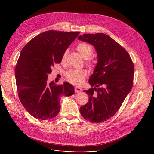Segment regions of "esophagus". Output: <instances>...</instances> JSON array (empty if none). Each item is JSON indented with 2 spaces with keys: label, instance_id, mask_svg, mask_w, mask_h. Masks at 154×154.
Instances as JSON below:
<instances>
[{
  "label": "esophagus",
  "instance_id": "1",
  "mask_svg": "<svg viewBox=\"0 0 154 154\" xmlns=\"http://www.w3.org/2000/svg\"><path fill=\"white\" fill-rule=\"evenodd\" d=\"M74 91H75L76 92H80L82 91V88L80 87H74Z\"/></svg>",
  "mask_w": 154,
  "mask_h": 154
}]
</instances>
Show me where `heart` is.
I'll list each match as a JSON object with an SVG mask.
<instances>
[{
	"label": "heart",
	"mask_w": 154,
	"mask_h": 154,
	"mask_svg": "<svg viewBox=\"0 0 154 154\" xmlns=\"http://www.w3.org/2000/svg\"><path fill=\"white\" fill-rule=\"evenodd\" d=\"M76 49L78 53L83 58H88L90 57L93 52V48L91 45L85 42L79 43L76 46ZM67 57V51H65L62 57V62H66ZM88 65L92 66V62L91 60H88ZM87 75V71L83 69H74L70 70L66 74L67 80L72 84L80 85L84 80Z\"/></svg>",
	"instance_id": "b5f03b06"
}]
</instances>
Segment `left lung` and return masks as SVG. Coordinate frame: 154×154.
I'll list each match as a JSON object with an SVG mask.
<instances>
[{
	"instance_id": "8db88e82",
	"label": "left lung",
	"mask_w": 154,
	"mask_h": 154,
	"mask_svg": "<svg viewBox=\"0 0 154 154\" xmlns=\"http://www.w3.org/2000/svg\"><path fill=\"white\" fill-rule=\"evenodd\" d=\"M78 38L92 44L97 54V65L88 80L94 87L84 91L89 101L80 112L89 122H104L117 112L131 91L134 63L127 51L108 35L83 34Z\"/></svg>"
}]
</instances>
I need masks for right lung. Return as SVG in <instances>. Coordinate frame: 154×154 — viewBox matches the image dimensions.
<instances>
[{
	"label": "right lung",
	"instance_id": "right-lung-1",
	"mask_svg": "<svg viewBox=\"0 0 154 154\" xmlns=\"http://www.w3.org/2000/svg\"><path fill=\"white\" fill-rule=\"evenodd\" d=\"M80 34L79 32L49 30L36 36L23 49L15 67L18 95L26 110L36 119L54 118L60 110V97L74 94L69 83H48L55 63Z\"/></svg>",
	"mask_w": 154,
	"mask_h": 154
}]
</instances>
